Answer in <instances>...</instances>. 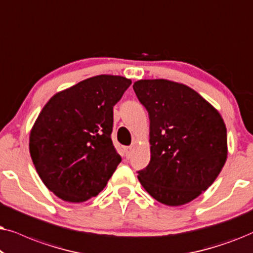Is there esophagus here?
<instances>
[{
	"label": "esophagus",
	"instance_id": "obj_1",
	"mask_svg": "<svg viewBox=\"0 0 253 253\" xmlns=\"http://www.w3.org/2000/svg\"><path fill=\"white\" fill-rule=\"evenodd\" d=\"M133 150H134V148H133L132 146H130V147H127V148H125V153H126V157H127V158H129L130 156H132Z\"/></svg>",
	"mask_w": 253,
	"mask_h": 253
}]
</instances>
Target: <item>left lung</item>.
<instances>
[{
    "label": "left lung",
    "mask_w": 253,
    "mask_h": 253,
    "mask_svg": "<svg viewBox=\"0 0 253 253\" xmlns=\"http://www.w3.org/2000/svg\"><path fill=\"white\" fill-rule=\"evenodd\" d=\"M133 89L150 120V162L137 178L158 203L172 207L190 203L214 183L227 161L224 121L185 84L140 80Z\"/></svg>",
    "instance_id": "1"
}]
</instances>
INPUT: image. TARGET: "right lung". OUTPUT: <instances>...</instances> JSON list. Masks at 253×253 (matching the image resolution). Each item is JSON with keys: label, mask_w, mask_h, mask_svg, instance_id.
I'll list each match as a JSON object with an SVG mask.
<instances>
[{"label": "right lung", "mask_w": 253, "mask_h": 253, "mask_svg": "<svg viewBox=\"0 0 253 253\" xmlns=\"http://www.w3.org/2000/svg\"><path fill=\"white\" fill-rule=\"evenodd\" d=\"M132 81L90 77L55 93L30 132V155L45 186L60 199L96 197L121 162L111 139L113 106Z\"/></svg>", "instance_id": "add662e5"}]
</instances>
